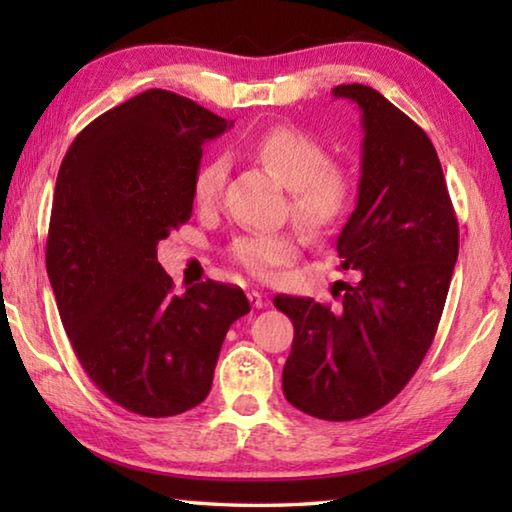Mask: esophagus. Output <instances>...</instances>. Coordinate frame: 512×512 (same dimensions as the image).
<instances>
[{
	"label": "esophagus",
	"mask_w": 512,
	"mask_h": 512,
	"mask_svg": "<svg viewBox=\"0 0 512 512\" xmlns=\"http://www.w3.org/2000/svg\"><path fill=\"white\" fill-rule=\"evenodd\" d=\"M248 300L253 302V307H257V309L266 307V298H264V293L259 291V289H250V291H248Z\"/></svg>",
	"instance_id": "esophagus-1"
}]
</instances>
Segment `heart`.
<instances>
[{
	"mask_svg": "<svg viewBox=\"0 0 512 512\" xmlns=\"http://www.w3.org/2000/svg\"><path fill=\"white\" fill-rule=\"evenodd\" d=\"M250 153L289 187L291 216L309 235H329L350 214L357 183L352 171L329 160L327 146L316 135L293 126H275L250 142ZM228 180V158L212 155L196 169L192 198L201 210L221 201ZM293 232H248L230 244V257L257 277L273 275L277 264L296 253Z\"/></svg>",
	"mask_w": 512,
	"mask_h": 512,
	"instance_id": "b5f03b06",
	"label": "heart"
}]
</instances>
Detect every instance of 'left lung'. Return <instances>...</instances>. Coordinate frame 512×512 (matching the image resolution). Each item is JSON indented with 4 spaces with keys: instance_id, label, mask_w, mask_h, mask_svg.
Wrapping results in <instances>:
<instances>
[{
    "instance_id": "left-lung-1",
    "label": "left lung",
    "mask_w": 512,
    "mask_h": 512,
    "mask_svg": "<svg viewBox=\"0 0 512 512\" xmlns=\"http://www.w3.org/2000/svg\"><path fill=\"white\" fill-rule=\"evenodd\" d=\"M357 103L363 158L357 210L336 239L341 307L275 296L293 323L282 370L287 400L320 420H359L409 384L443 316L458 257V221L427 133L368 85H336Z\"/></svg>"
}]
</instances>
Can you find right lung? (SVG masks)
Listing matches in <instances>:
<instances>
[{"mask_svg": "<svg viewBox=\"0 0 512 512\" xmlns=\"http://www.w3.org/2000/svg\"><path fill=\"white\" fill-rule=\"evenodd\" d=\"M230 126L146 90L90 121L60 164L45 255L60 320L92 384L146 418L205 400L225 334L250 311L235 284L176 296L158 262V241L192 216L203 144Z\"/></svg>", "mask_w": 512, "mask_h": 512, "instance_id": "obj_1", "label": "right lung"}]
</instances>
